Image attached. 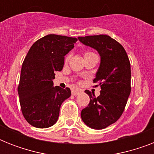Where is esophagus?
<instances>
[{"mask_svg":"<svg viewBox=\"0 0 154 154\" xmlns=\"http://www.w3.org/2000/svg\"><path fill=\"white\" fill-rule=\"evenodd\" d=\"M81 93H82V90L81 89H78V88H73L72 89V94L74 95V96H77L78 94H80Z\"/></svg>","mask_w":154,"mask_h":154,"instance_id":"esophagus-1","label":"esophagus"}]
</instances>
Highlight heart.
<instances>
[{
  "instance_id": "obj_1",
  "label": "heart",
  "mask_w": 154,
  "mask_h": 154,
  "mask_svg": "<svg viewBox=\"0 0 154 154\" xmlns=\"http://www.w3.org/2000/svg\"><path fill=\"white\" fill-rule=\"evenodd\" d=\"M93 54H94V53H92V52H86V53H85V56L93 55ZM69 57H67V58H66V61H67V60H69Z\"/></svg>"
}]
</instances>
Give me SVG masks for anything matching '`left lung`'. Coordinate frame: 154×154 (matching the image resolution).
<instances>
[{
	"instance_id": "left-lung-1",
	"label": "left lung",
	"mask_w": 154,
	"mask_h": 154,
	"mask_svg": "<svg viewBox=\"0 0 154 154\" xmlns=\"http://www.w3.org/2000/svg\"><path fill=\"white\" fill-rule=\"evenodd\" d=\"M86 46L96 49L101 63L94 83L101 86L97 97L85 90L90 101L82 110L84 123L94 129H102L113 124L123 113L131 92V69L126 52L122 45L107 35L79 37ZM97 86V85H96Z\"/></svg>"
}]
</instances>
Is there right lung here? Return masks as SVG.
Here are the masks:
<instances>
[{"mask_svg": "<svg viewBox=\"0 0 154 154\" xmlns=\"http://www.w3.org/2000/svg\"><path fill=\"white\" fill-rule=\"evenodd\" d=\"M77 39L49 34L35 42L22 64L18 95L23 116L31 125L49 128L57 122L63 101L71 96L69 88L53 86L55 71H61L65 56Z\"/></svg>", "mask_w": 154, "mask_h": 154, "instance_id": "add662e5", "label": "right lung"}]
</instances>
